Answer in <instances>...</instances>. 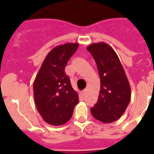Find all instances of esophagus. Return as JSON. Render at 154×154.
<instances>
[{
    "label": "esophagus",
    "mask_w": 154,
    "mask_h": 154,
    "mask_svg": "<svg viewBox=\"0 0 154 154\" xmlns=\"http://www.w3.org/2000/svg\"><path fill=\"white\" fill-rule=\"evenodd\" d=\"M85 93H86V89H84V90H82L81 92V94L82 95V96H85Z\"/></svg>",
    "instance_id": "esophagus-1"
}]
</instances>
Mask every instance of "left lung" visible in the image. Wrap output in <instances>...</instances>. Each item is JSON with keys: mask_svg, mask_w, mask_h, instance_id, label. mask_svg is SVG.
<instances>
[{"mask_svg": "<svg viewBox=\"0 0 154 154\" xmlns=\"http://www.w3.org/2000/svg\"><path fill=\"white\" fill-rule=\"evenodd\" d=\"M87 50L96 61L100 78L98 102L90 111L93 117L105 123L117 120L130 103L131 90L117 54L105 42L93 43Z\"/></svg>", "mask_w": 154, "mask_h": 154, "instance_id": "obj_1", "label": "left lung"}]
</instances>
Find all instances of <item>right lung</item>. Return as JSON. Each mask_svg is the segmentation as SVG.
Segmentation results:
<instances>
[{
  "label": "right lung",
  "instance_id": "obj_1",
  "mask_svg": "<svg viewBox=\"0 0 154 154\" xmlns=\"http://www.w3.org/2000/svg\"><path fill=\"white\" fill-rule=\"evenodd\" d=\"M79 47L65 43L55 47L45 58L33 85L37 109L46 123L61 126L70 119L79 103L65 68Z\"/></svg>",
  "mask_w": 154,
  "mask_h": 154
}]
</instances>
